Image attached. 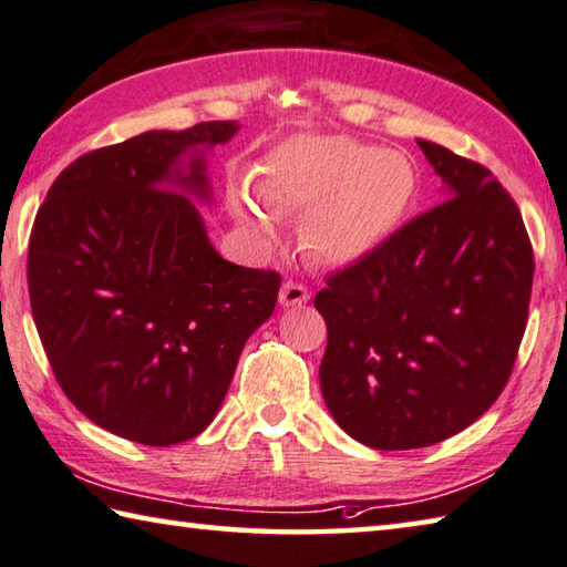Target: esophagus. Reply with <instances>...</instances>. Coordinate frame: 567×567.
<instances>
[{"label":"esophagus","instance_id":"34e87169","mask_svg":"<svg viewBox=\"0 0 567 567\" xmlns=\"http://www.w3.org/2000/svg\"><path fill=\"white\" fill-rule=\"evenodd\" d=\"M311 299L309 289H306L303 284H296V281H286L281 286V293H278V303L284 306V309H291V306H301Z\"/></svg>","mask_w":567,"mask_h":567}]
</instances>
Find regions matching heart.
Segmentation results:
<instances>
[{
    "label": "heart",
    "instance_id": "b5f03b06",
    "mask_svg": "<svg viewBox=\"0 0 567 567\" xmlns=\"http://www.w3.org/2000/svg\"><path fill=\"white\" fill-rule=\"evenodd\" d=\"M258 199L236 188L231 212L261 238H276L272 214L309 212L303 241L323 264H353L375 251L415 204L419 168L399 148L351 136H293L264 158Z\"/></svg>",
    "mask_w": 567,
    "mask_h": 567
}]
</instances>
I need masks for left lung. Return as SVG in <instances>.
Wrapping results in <instances>:
<instances>
[{"mask_svg":"<svg viewBox=\"0 0 567 567\" xmlns=\"http://www.w3.org/2000/svg\"><path fill=\"white\" fill-rule=\"evenodd\" d=\"M449 202L329 278L321 391L375 451L441 443L491 409L528 321L533 248L488 168L419 138Z\"/></svg>","mask_w":567,"mask_h":567,"instance_id":"obj_1","label":"left lung"}]
</instances>
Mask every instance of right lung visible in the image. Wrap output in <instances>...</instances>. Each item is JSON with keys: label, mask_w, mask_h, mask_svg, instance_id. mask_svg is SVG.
Segmentation results:
<instances>
[{"label": "right lung", "mask_w": 567, "mask_h": 567, "mask_svg": "<svg viewBox=\"0 0 567 567\" xmlns=\"http://www.w3.org/2000/svg\"><path fill=\"white\" fill-rule=\"evenodd\" d=\"M238 132L154 128L79 156L29 238V301L56 383L126 441L174 445L221 409L238 355L274 313L281 276L208 241L206 156Z\"/></svg>", "instance_id": "obj_1"}]
</instances>
